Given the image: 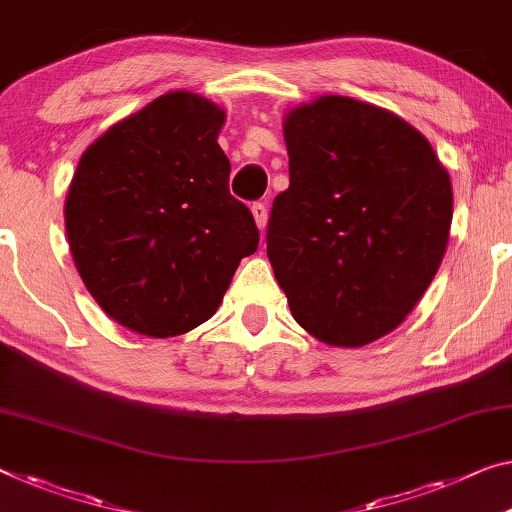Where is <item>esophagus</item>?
I'll list each match as a JSON object with an SVG mask.
<instances>
[{
    "mask_svg": "<svg viewBox=\"0 0 512 512\" xmlns=\"http://www.w3.org/2000/svg\"><path fill=\"white\" fill-rule=\"evenodd\" d=\"M251 212H254V219H256V224H258V229H265V224H267V206L265 203H261V201H256L254 206H251Z\"/></svg>",
    "mask_w": 512,
    "mask_h": 512,
    "instance_id": "esophagus-1",
    "label": "esophagus"
}]
</instances>
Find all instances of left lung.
<instances>
[{"label":"left lung","mask_w":512,"mask_h":512,"mask_svg":"<svg viewBox=\"0 0 512 512\" xmlns=\"http://www.w3.org/2000/svg\"><path fill=\"white\" fill-rule=\"evenodd\" d=\"M283 132L290 185L265 235L274 277L306 332L359 348L396 329L437 274L451 180L421 132L366 102L322 96Z\"/></svg>","instance_id":"8db88e82"}]
</instances>
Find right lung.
<instances>
[{
  "mask_svg": "<svg viewBox=\"0 0 512 512\" xmlns=\"http://www.w3.org/2000/svg\"><path fill=\"white\" fill-rule=\"evenodd\" d=\"M222 123L212 102L167 93L93 141L75 171L70 251L102 311L132 332L199 327L258 247L254 215L229 192Z\"/></svg>",
  "mask_w": 512,
  "mask_h": 512,
  "instance_id": "add662e5",
  "label": "right lung"
}]
</instances>
